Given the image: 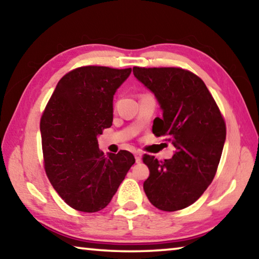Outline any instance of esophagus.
<instances>
[{"label": "esophagus", "mask_w": 259, "mask_h": 259, "mask_svg": "<svg viewBox=\"0 0 259 259\" xmlns=\"http://www.w3.org/2000/svg\"><path fill=\"white\" fill-rule=\"evenodd\" d=\"M134 156H135V160H137V163L141 162V159H142V152L141 151H135Z\"/></svg>", "instance_id": "1"}]
</instances>
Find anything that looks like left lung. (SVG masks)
Returning a JSON list of instances; mask_svg holds the SVG:
<instances>
[{"instance_id": "left-lung-1", "label": "left lung", "mask_w": 259, "mask_h": 259, "mask_svg": "<svg viewBox=\"0 0 259 259\" xmlns=\"http://www.w3.org/2000/svg\"><path fill=\"white\" fill-rule=\"evenodd\" d=\"M133 73L154 93L163 110L152 133L166 137L176 154L157 160L145 154L149 178L143 184L148 200L162 211H178L202 196L217 172L226 139V124L203 80L181 67H133Z\"/></svg>"}]
</instances>
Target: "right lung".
I'll return each mask as SVG.
<instances>
[{
	"label": "right lung",
	"instance_id": "1",
	"mask_svg": "<svg viewBox=\"0 0 259 259\" xmlns=\"http://www.w3.org/2000/svg\"><path fill=\"white\" fill-rule=\"evenodd\" d=\"M132 69L81 66L59 80L41 116L46 175L67 205L81 212L107 206L135 163L127 150L103 154L97 135L112 125V101Z\"/></svg>",
	"mask_w": 259,
	"mask_h": 259
}]
</instances>
